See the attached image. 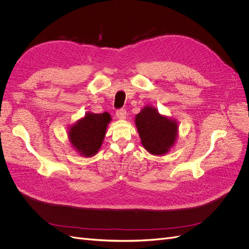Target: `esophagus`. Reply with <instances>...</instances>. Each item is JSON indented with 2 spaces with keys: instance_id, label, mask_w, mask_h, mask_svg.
Instances as JSON below:
<instances>
[{
  "instance_id": "esophagus-1",
  "label": "esophagus",
  "mask_w": 249,
  "mask_h": 249,
  "mask_svg": "<svg viewBox=\"0 0 249 249\" xmlns=\"http://www.w3.org/2000/svg\"><path fill=\"white\" fill-rule=\"evenodd\" d=\"M126 114H127V112H126V110L125 109H118L117 111H116V116H117V118L118 119H125L126 118Z\"/></svg>"
}]
</instances>
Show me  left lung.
I'll list each match as a JSON object with an SVG mask.
<instances>
[{
    "label": "left lung",
    "mask_w": 249,
    "mask_h": 249,
    "mask_svg": "<svg viewBox=\"0 0 249 249\" xmlns=\"http://www.w3.org/2000/svg\"><path fill=\"white\" fill-rule=\"evenodd\" d=\"M135 124L143 147L155 155L168 151L176 141L178 125L176 121L160 115L152 107H145L136 115Z\"/></svg>",
    "instance_id": "1"
}]
</instances>
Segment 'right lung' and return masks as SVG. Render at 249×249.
I'll list each match as a JSON object with an SVG mask.
<instances>
[{"instance_id": "right-lung-1", "label": "right lung", "mask_w": 249, "mask_h": 249, "mask_svg": "<svg viewBox=\"0 0 249 249\" xmlns=\"http://www.w3.org/2000/svg\"><path fill=\"white\" fill-rule=\"evenodd\" d=\"M111 121L109 113H88L70 129V140L73 147L83 156L89 158L100 149L106 134L107 125Z\"/></svg>"}]
</instances>
